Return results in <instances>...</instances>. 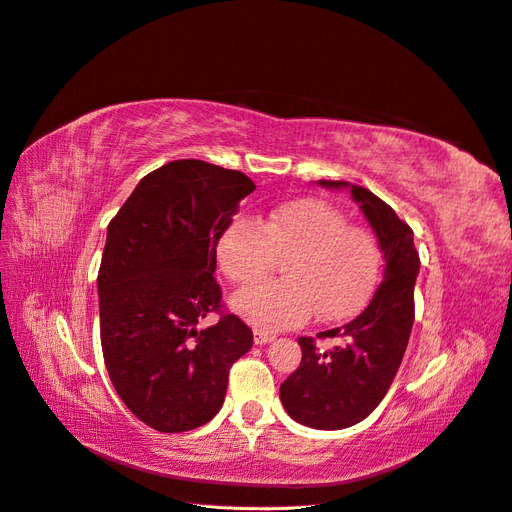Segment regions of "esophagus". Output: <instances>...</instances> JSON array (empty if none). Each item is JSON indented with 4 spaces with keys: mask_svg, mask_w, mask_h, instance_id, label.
Segmentation results:
<instances>
[{
    "mask_svg": "<svg viewBox=\"0 0 512 512\" xmlns=\"http://www.w3.org/2000/svg\"><path fill=\"white\" fill-rule=\"evenodd\" d=\"M253 338H255V344H268V342H272L276 336H274V334H268V332H261V329H255Z\"/></svg>",
    "mask_w": 512,
    "mask_h": 512,
    "instance_id": "34e87169",
    "label": "esophagus"
}]
</instances>
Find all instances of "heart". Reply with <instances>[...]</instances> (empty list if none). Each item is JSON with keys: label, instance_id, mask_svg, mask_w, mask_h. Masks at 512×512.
<instances>
[{"label": "heart", "instance_id": "b5f03b06", "mask_svg": "<svg viewBox=\"0 0 512 512\" xmlns=\"http://www.w3.org/2000/svg\"><path fill=\"white\" fill-rule=\"evenodd\" d=\"M287 257V280L236 295V312L255 327L298 325L312 310L325 321L349 317L370 298L383 263L370 227L349 223L336 206L312 197L272 208L261 223L236 217L217 238L223 274L242 287L259 283Z\"/></svg>", "mask_w": 512, "mask_h": 512}]
</instances>
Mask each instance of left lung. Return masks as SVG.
Instances as JSON below:
<instances>
[{
    "mask_svg": "<svg viewBox=\"0 0 512 512\" xmlns=\"http://www.w3.org/2000/svg\"><path fill=\"white\" fill-rule=\"evenodd\" d=\"M323 187H351L385 253L383 283L368 306L340 327L317 338H298L302 361L280 385L289 415L317 430H342L364 421L381 404L398 372L415 321V280L419 253L412 229L372 191L342 180H319ZM329 339L330 346L320 344Z\"/></svg>",
    "mask_w": 512,
    "mask_h": 512,
    "instance_id": "1",
    "label": "left lung"
}]
</instances>
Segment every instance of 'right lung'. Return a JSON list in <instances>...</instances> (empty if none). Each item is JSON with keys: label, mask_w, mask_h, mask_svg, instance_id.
I'll use <instances>...</instances> for the list:
<instances>
[{"label": "right lung", "mask_w": 512, "mask_h": 512, "mask_svg": "<svg viewBox=\"0 0 512 512\" xmlns=\"http://www.w3.org/2000/svg\"><path fill=\"white\" fill-rule=\"evenodd\" d=\"M253 191L238 170L178 159L146 174L108 225L97 274L104 364L125 406L157 432L217 415L229 368L253 346L214 278L221 229ZM210 311L220 321L197 330Z\"/></svg>", "instance_id": "right-lung-1"}]
</instances>
